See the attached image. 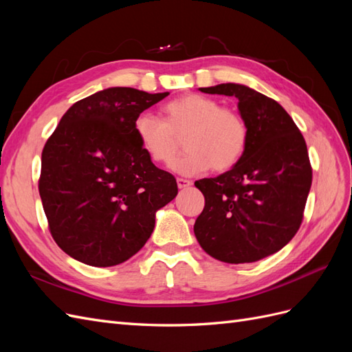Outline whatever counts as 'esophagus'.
Instances as JSON below:
<instances>
[{"label": "esophagus", "mask_w": 352, "mask_h": 352, "mask_svg": "<svg viewBox=\"0 0 352 352\" xmlns=\"http://www.w3.org/2000/svg\"><path fill=\"white\" fill-rule=\"evenodd\" d=\"M190 185H192V182H190V180H188V179H182V177L177 179V186H179V189H186V188H189Z\"/></svg>", "instance_id": "34e87169"}]
</instances>
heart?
I'll return each mask as SVG.
<instances>
[{"mask_svg":"<svg viewBox=\"0 0 352 352\" xmlns=\"http://www.w3.org/2000/svg\"><path fill=\"white\" fill-rule=\"evenodd\" d=\"M166 119L141 113L135 135L144 153L157 164H168L179 151L177 138L185 136L186 153L172 168L184 176L226 172L239 163L248 145V126L235 110L220 107L206 95L186 94L164 105Z\"/></svg>","mask_w":352,"mask_h":352,"instance_id":"b5f03b06","label":"heart"}]
</instances>
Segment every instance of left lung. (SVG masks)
I'll return each mask as SVG.
<instances>
[{"mask_svg": "<svg viewBox=\"0 0 352 352\" xmlns=\"http://www.w3.org/2000/svg\"><path fill=\"white\" fill-rule=\"evenodd\" d=\"M238 98L248 145L229 172L197 180L206 206L194 232L216 260L254 263L282 250L301 226L313 170L304 136L279 102L239 83L199 88Z\"/></svg>", "mask_w": 352, "mask_h": 352, "instance_id": "1", "label": "left lung"}]
</instances>
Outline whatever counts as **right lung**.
<instances>
[{
  "mask_svg": "<svg viewBox=\"0 0 352 352\" xmlns=\"http://www.w3.org/2000/svg\"><path fill=\"white\" fill-rule=\"evenodd\" d=\"M168 92L109 88L74 102L42 150L39 195L48 228L72 258L111 267L150 239L155 212L177 195L153 164L135 120Z\"/></svg>",
  "mask_w": 352,
  "mask_h": 352,
  "instance_id": "right-lung-1",
  "label": "right lung"
}]
</instances>
